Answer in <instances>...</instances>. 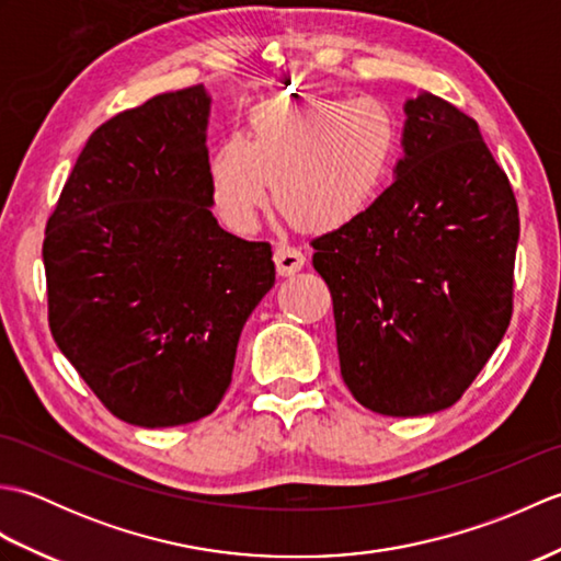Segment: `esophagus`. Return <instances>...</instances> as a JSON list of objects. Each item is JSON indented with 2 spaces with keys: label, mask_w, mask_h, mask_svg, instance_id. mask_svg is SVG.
Listing matches in <instances>:
<instances>
[{
  "label": "esophagus",
  "mask_w": 561,
  "mask_h": 561,
  "mask_svg": "<svg viewBox=\"0 0 561 561\" xmlns=\"http://www.w3.org/2000/svg\"><path fill=\"white\" fill-rule=\"evenodd\" d=\"M274 265H277L279 277H291V274H296L306 265V255L299 248L277 243V248H274Z\"/></svg>",
  "instance_id": "1"
}]
</instances>
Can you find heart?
Here are the masks:
<instances>
[{"label":"heart","mask_w":561,"mask_h":561,"mask_svg":"<svg viewBox=\"0 0 561 561\" xmlns=\"http://www.w3.org/2000/svg\"><path fill=\"white\" fill-rule=\"evenodd\" d=\"M398 149V117L380 99L270 101L250 113L245 139L229 135L211 151V197L238 233L255 229L270 185L294 224L337 231L383 195Z\"/></svg>","instance_id":"1"}]
</instances>
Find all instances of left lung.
<instances>
[{
  "mask_svg": "<svg viewBox=\"0 0 561 561\" xmlns=\"http://www.w3.org/2000/svg\"><path fill=\"white\" fill-rule=\"evenodd\" d=\"M404 115L396 181L311 245L352 396L378 414L422 416L450 408L502 342L520 224L472 117L426 91Z\"/></svg>",
  "mask_w": 561,
  "mask_h": 561,
  "instance_id": "8db88e82",
  "label": "left lung"
}]
</instances>
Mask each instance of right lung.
Masks as SVG:
<instances>
[{"mask_svg":"<svg viewBox=\"0 0 561 561\" xmlns=\"http://www.w3.org/2000/svg\"><path fill=\"white\" fill-rule=\"evenodd\" d=\"M202 83L117 113L87 141L47 219L50 332L117 420L211 414L248 316L274 287L270 243L211 214Z\"/></svg>","mask_w":561,"mask_h":561,"instance_id":"right-lung-1","label":"right lung"}]
</instances>
